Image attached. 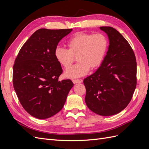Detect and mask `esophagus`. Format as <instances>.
I'll list each match as a JSON object with an SVG mask.
<instances>
[{"label": "esophagus", "instance_id": "34e87169", "mask_svg": "<svg viewBox=\"0 0 149 149\" xmlns=\"http://www.w3.org/2000/svg\"><path fill=\"white\" fill-rule=\"evenodd\" d=\"M72 81L74 84H76V83H81L83 81L82 80H80V79H73L72 80Z\"/></svg>", "mask_w": 149, "mask_h": 149}]
</instances>
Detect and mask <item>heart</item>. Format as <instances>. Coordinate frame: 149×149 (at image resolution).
<instances>
[{
  "instance_id": "heart-1",
  "label": "heart",
  "mask_w": 149,
  "mask_h": 149,
  "mask_svg": "<svg viewBox=\"0 0 149 149\" xmlns=\"http://www.w3.org/2000/svg\"><path fill=\"white\" fill-rule=\"evenodd\" d=\"M68 49L58 47L55 56L65 69L70 68L77 57L78 63L67 70L66 78H79L88 73L91 68H98L105 59L109 48V40L102 33L94 34L78 32L67 42Z\"/></svg>"
}]
</instances>
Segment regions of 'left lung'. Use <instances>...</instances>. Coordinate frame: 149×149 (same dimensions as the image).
<instances>
[{"label":"left lung","mask_w":149,"mask_h":149,"mask_svg":"<svg viewBox=\"0 0 149 149\" xmlns=\"http://www.w3.org/2000/svg\"><path fill=\"white\" fill-rule=\"evenodd\" d=\"M109 40L105 59L95 73L83 81L85 102L98 115L119 113L127 107L137 84V63L132 48L118 30L101 26Z\"/></svg>","instance_id":"obj_1"}]
</instances>
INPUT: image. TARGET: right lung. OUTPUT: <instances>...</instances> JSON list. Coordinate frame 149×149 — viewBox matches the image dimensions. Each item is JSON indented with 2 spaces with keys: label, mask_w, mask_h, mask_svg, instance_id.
<instances>
[{
  "label": "right lung",
  "mask_w": 149,
  "mask_h": 149,
  "mask_svg": "<svg viewBox=\"0 0 149 149\" xmlns=\"http://www.w3.org/2000/svg\"><path fill=\"white\" fill-rule=\"evenodd\" d=\"M72 29H40L22 46L13 67V85L24 109L36 118H50L63 107L73 86L58 81L63 72L55 56L60 40Z\"/></svg>",
  "instance_id": "obj_1"
}]
</instances>
